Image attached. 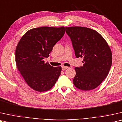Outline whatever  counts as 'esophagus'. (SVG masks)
Here are the masks:
<instances>
[{"label": "esophagus", "mask_w": 122, "mask_h": 122, "mask_svg": "<svg viewBox=\"0 0 122 122\" xmlns=\"http://www.w3.org/2000/svg\"><path fill=\"white\" fill-rule=\"evenodd\" d=\"M68 68V67H67V66H62V70L63 71H65V70H66V69H67Z\"/></svg>", "instance_id": "34e87169"}]
</instances>
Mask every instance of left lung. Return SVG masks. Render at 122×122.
Segmentation results:
<instances>
[{
    "label": "left lung",
    "mask_w": 122,
    "mask_h": 122,
    "mask_svg": "<svg viewBox=\"0 0 122 122\" xmlns=\"http://www.w3.org/2000/svg\"><path fill=\"white\" fill-rule=\"evenodd\" d=\"M77 58H83V65L75 67L73 82L82 90H92L106 78L112 63L111 50L98 32L82 27H65Z\"/></svg>",
    "instance_id": "8db88e82"
}]
</instances>
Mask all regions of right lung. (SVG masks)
<instances>
[{"label": "right lung", "mask_w": 122, "mask_h": 122, "mask_svg": "<svg viewBox=\"0 0 122 122\" xmlns=\"http://www.w3.org/2000/svg\"><path fill=\"white\" fill-rule=\"evenodd\" d=\"M65 34V27H43L25 33L15 50L17 69L28 85L39 92L51 89L57 81L61 67H54L44 59Z\"/></svg>", "instance_id": "add662e5"}]
</instances>
